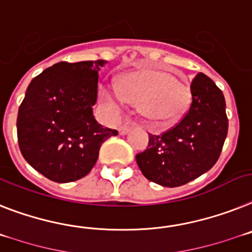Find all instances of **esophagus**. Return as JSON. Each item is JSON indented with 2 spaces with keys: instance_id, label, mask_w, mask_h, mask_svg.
<instances>
[{
  "instance_id": "1",
  "label": "esophagus",
  "mask_w": 252,
  "mask_h": 252,
  "mask_svg": "<svg viewBox=\"0 0 252 252\" xmlns=\"http://www.w3.org/2000/svg\"><path fill=\"white\" fill-rule=\"evenodd\" d=\"M129 130H130V126H119V134H122V136L126 134V133L129 132Z\"/></svg>"
}]
</instances>
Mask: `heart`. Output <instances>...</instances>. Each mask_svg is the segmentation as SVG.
I'll return each mask as SVG.
<instances>
[{"label":"heart","instance_id":"heart-1","mask_svg":"<svg viewBox=\"0 0 252 252\" xmlns=\"http://www.w3.org/2000/svg\"><path fill=\"white\" fill-rule=\"evenodd\" d=\"M103 100L114 114L120 113L124 101L139 105L147 122L169 126L182 120L191 106V88L186 82L161 69H139L120 80V92L103 91Z\"/></svg>","mask_w":252,"mask_h":252}]
</instances>
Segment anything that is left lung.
<instances>
[{"label": "left lung", "instance_id": "left-lung-1", "mask_svg": "<svg viewBox=\"0 0 252 252\" xmlns=\"http://www.w3.org/2000/svg\"><path fill=\"white\" fill-rule=\"evenodd\" d=\"M192 102L181 122L136 156L146 178L164 187H179L210 170L218 161L228 132L223 92L205 74L191 83Z\"/></svg>", "mask_w": 252, "mask_h": 252}]
</instances>
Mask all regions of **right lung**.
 Segmentation results:
<instances>
[{"instance_id": "1", "label": "right lung", "mask_w": 252, "mask_h": 252, "mask_svg": "<svg viewBox=\"0 0 252 252\" xmlns=\"http://www.w3.org/2000/svg\"><path fill=\"white\" fill-rule=\"evenodd\" d=\"M105 60L47 67L32 80L18 113V141L32 168L58 183L86 177L100 147L118 130L94 116L100 67Z\"/></svg>"}]
</instances>
